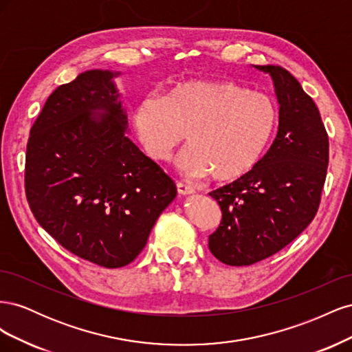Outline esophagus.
<instances>
[{
	"instance_id": "34e87169",
	"label": "esophagus",
	"mask_w": 352,
	"mask_h": 352,
	"mask_svg": "<svg viewBox=\"0 0 352 352\" xmlns=\"http://www.w3.org/2000/svg\"><path fill=\"white\" fill-rule=\"evenodd\" d=\"M176 188H177V194L179 195H190V194L195 192V189L192 186L186 185V184H182V182H177Z\"/></svg>"
}]
</instances>
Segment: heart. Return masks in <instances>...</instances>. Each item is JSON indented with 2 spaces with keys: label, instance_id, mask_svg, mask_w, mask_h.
<instances>
[{
  "label": "heart",
  "instance_id": "b5f03b06",
  "mask_svg": "<svg viewBox=\"0 0 352 352\" xmlns=\"http://www.w3.org/2000/svg\"><path fill=\"white\" fill-rule=\"evenodd\" d=\"M276 122L278 110L267 94L217 79L177 82L163 98H141L132 111L135 136L148 158L167 162L186 133L180 170L194 177L211 173L217 182L236 180L258 164Z\"/></svg>",
  "mask_w": 352,
  "mask_h": 352
}]
</instances>
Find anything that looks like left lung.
<instances>
[{
    "mask_svg": "<svg viewBox=\"0 0 352 352\" xmlns=\"http://www.w3.org/2000/svg\"><path fill=\"white\" fill-rule=\"evenodd\" d=\"M269 73L279 101L272 146L250 173L210 192L221 210L208 248L221 263L251 265L291 243L313 221L329 164V140L320 111L292 74Z\"/></svg>",
    "mask_w": 352,
    "mask_h": 352,
    "instance_id": "8db88e82",
    "label": "left lung"
}]
</instances>
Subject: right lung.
<instances>
[{
  "mask_svg": "<svg viewBox=\"0 0 352 352\" xmlns=\"http://www.w3.org/2000/svg\"><path fill=\"white\" fill-rule=\"evenodd\" d=\"M88 70L52 92L30 129L25 188L39 225L107 269L133 261L176 185L127 136L114 78Z\"/></svg>",
  "mask_w": 352,
  "mask_h": 352,
  "instance_id": "obj_1",
  "label": "right lung"
}]
</instances>
